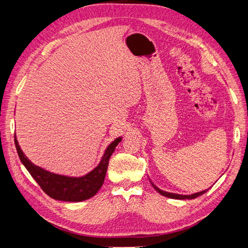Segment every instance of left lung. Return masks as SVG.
Returning <instances> with one entry per match:
<instances>
[{
	"label": "left lung",
	"instance_id": "left-lung-1",
	"mask_svg": "<svg viewBox=\"0 0 248 248\" xmlns=\"http://www.w3.org/2000/svg\"><path fill=\"white\" fill-rule=\"evenodd\" d=\"M150 182H151V180H150ZM151 184H152V186H154V187L155 188V191L159 192L161 195H163V196L168 197V198H172V199H181V200H182V199H194V198H196V197L200 196V195L204 194V193L207 192L208 189H209V188H208V189H204V191L195 193V194H191V195H180V194H176V193H170V192L162 191V189H160L156 186H155V184L152 183V182H151Z\"/></svg>",
	"mask_w": 248,
	"mask_h": 248
}]
</instances>
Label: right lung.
Masks as SVG:
<instances>
[{
  "mask_svg": "<svg viewBox=\"0 0 248 248\" xmlns=\"http://www.w3.org/2000/svg\"><path fill=\"white\" fill-rule=\"evenodd\" d=\"M121 140L123 138L119 136L107 147L99 164L93 170L84 176L70 177L51 172L31 163L23 154L22 149L20 148L18 140L15 134V145L17 148L20 161L22 162V164L31 173V176L34 178V180L51 198L70 202H83V200L92 198L98 193L104 182L109 157L113 155L116 146L120 143Z\"/></svg>",
  "mask_w": 248,
  "mask_h": 248,
  "instance_id": "add662e5",
  "label": "right lung"
}]
</instances>
